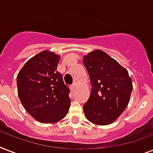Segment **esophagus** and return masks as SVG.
<instances>
[{
  "label": "esophagus",
  "mask_w": 153,
  "mask_h": 153,
  "mask_svg": "<svg viewBox=\"0 0 153 153\" xmlns=\"http://www.w3.org/2000/svg\"><path fill=\"white\" fill-rule=\"evenodd\" d=\"M71 89L72 91H74L77 89V84H73L71 86Z\"/></svg>",
  "instance_id": "34e87169"
}]
</instances>
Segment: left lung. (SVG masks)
<instances>
[{"label":"left lung","mask_w":153,"mask_h":153,"mask_svg":"<svg viewBox=\"0 0 153 153\" xmlns=\"http://www.w3.org/2000/svg\"><path fill=\"white\" fill-rule=\"evenodd\" d=\"M83 64L93 86L88 101L83 105L85 116L98 126L113 123L130 99L133 82L128 71L101 50L85 55Z\"/></svg>","instance_id":"left-lung-1"}]
</instances>
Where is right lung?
Here are the masks:
<instances>
[{
    "label": "right lung",
    "instance_id": "1",
    "mask_svg": "<svg viewBox=\"0 0 153 153\" xmlns=\"http://www.w3.org/2000/svg\"><path fill=\"white\" fill-rule=\"evenodd\" d=\"M60 56L48 50L27 61L17 74L18 96L25 110L41 123H55L69 110L70 90L57 71Z\"/></svg>",
    "mask_w": 153,
    "mask_h": 153
}]
</instances>
